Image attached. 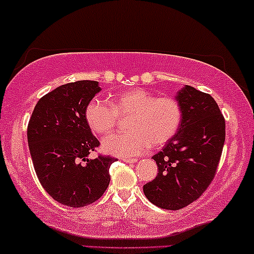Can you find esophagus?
<instances>
[{
  "mask_svg": "<svg viewBox=\"0 0 254 254\" xmlns=\"http://www.w3.org/2000/svg\"><path fill=\"white\" fill-rule=\"evenodd\" d=\"M121 161H124L125 163H128V164H130V163H135L136 162V159H131V158H123Z\"/></svg>",
  "mask_w": 254,
  "mask_h": 254,
  "instance_id": "esophagus-1",
  "label": "esophagus"
}]
</instances>
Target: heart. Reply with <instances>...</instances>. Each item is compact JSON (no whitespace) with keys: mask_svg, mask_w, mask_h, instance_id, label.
I'll list each match as a JSON object with an SVG mask.
<instances>
[{"mask_svg":"<svg viewBox=\"0 0 254 254\" xmlns=\"http://www.w3.org/2000/svg\"><path fill=\"white\" fill-rule=\"evenodd\" d=\"M128 133L116 134L103 141V150L120 157L143 154L171 141L183 123V106L175 97L161 96L137 88L118 93L109 104L93 99L85 109L90 129L105 136L116 128L119 118H127Z\"/></svg>","mask_w":254,"mask_h":254,"instance_id":"obj_1","label":"heart"}]
</instances>
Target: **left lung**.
<instances>
[{
  "instance_id": "obj_1",
  "label": "left lung",
  "mask_w": 254,
  "mask_h": 254,
  "mask_svg": "<svg viewBox=\"0 0 254 254\" xmlns=\"http://www.w3.org/2000/svg\"><path fill=\"white\" fill-rule=\"evenodd\" d=\"M183 123L176 136L152 156L158 166L144 195L163 209L178 210L199 199L213 182L225 141V120L215 99L185 85L177 93Z\"/></svg>"
}]
</instances>
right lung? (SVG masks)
<instances>
[{"instance_id":"1","label":"right lung","mask_w":254,"mask_h":254,"mask_svg":"<svg viewBox=\"0 0 254 254\" xmlns=\"http://www.w3.org/2000/svg\"><path fill=\"white\" fill-rule=\"evenodd\" d=\"M98 82L67 83L41 97L27 126L34 170L44 190L59 203L78 208L99 199L110 184L117 158L88 156L100 144L85 119Z\"/></svg>"}]
</instances>
